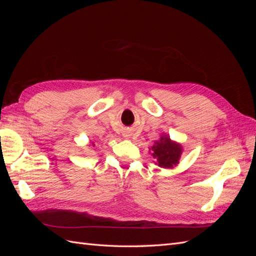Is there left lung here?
<instances>
[{"label":"left lung","instance_id":"8db88e82","mask_svg":"<svg viewBox=\"0 0 256 256\" xmlns=\"http://www.w3.org/2000/svg\"><path fill=\"white\" fill-rule=\"evenodd\" d=\"M182 144L171 140L168 134H162L158 141L150 148V156L154 159V164L164 168H173L180 164L182 154Z\"/></svg>","mask_w":256,"mask_h":256}]
</instances>
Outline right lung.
<instances>
[{
	"label": "right lung",
	"instance_id": "right-lung-1",
	"mask_svg": "<svg viewBox=\"0 0 256 256\" xmlns=\"http://www.w3.org/2000/svg\"><path fill=\"white\" fill-rule=\"evenodd\" d=\"M92 146H94V143H92Z\"/></svg>",
	"mask_w": 256,
	"mask_h": 256
}]
</instances>
